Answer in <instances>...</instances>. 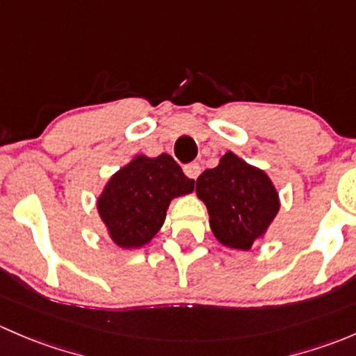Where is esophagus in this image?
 I'll return each mask as SVG.
<instances>
[{"instance_id": "obj_1", "label": "esophagus", "mask_w": 356, "mask_h": 356, "mask_svg": "<svg viewBox=\"0 0 356 356\" xmlns=\"http://www.w3.org/2000/svg\"><path fill=\"white\" fill-rule=\"evenodd\" d=\"M183 170H185L186 177L192 178V179H197V177L200 175V164L199 163H188L185 168H183Z\"/></svg>"}]
</instances>
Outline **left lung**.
I'll use <instances>...</instances> for the list:
<instances>
[{"instance_id": "left-lung-1", "label": "left lung", "mask_w": 356, "mask_h": 356, "mask_svg": "<svg viewBox=\"0 0 356 356\" xmlns=\"http://www.w3.org/2000/svg\"><path fill=\"white\" fill-rule=\"evenodd\" d=\"M195 192L207 205L214 236L238 250H248L280 211L269 177L233 152L197 178Z\"/></svg>"}]
</instances>
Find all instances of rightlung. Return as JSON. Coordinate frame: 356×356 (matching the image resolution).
Instances as JSON below:
<instances>
[{"label":"right lung","mask_w":356,"mask_h":356,"mask_svg":"<svg viewBox=\"0 0 356 356\" xmlns=\"http://www.w3.org/2000/svg\"><path fill=\"white\" fill-rule=\"evenodd\" d=\"M193 185L168 154L137 156L109 179L97 200L99 214L116 245L142 247L163 226L171 199L190 193Z\"/></svg>","instance_id":"add662e5"}]
</instances>
